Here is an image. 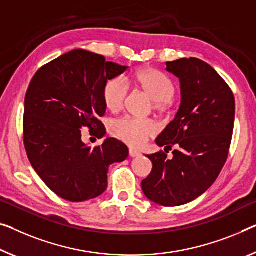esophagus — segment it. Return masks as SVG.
<instances>
[{"label":"esophagus","instance_id":"34e87169","mask_svg":"<svg viewBox=\"0 0 256 256\" xmlns=\"http://www.w3.org/2000/svg\"><path fill=\"white\" fill-rule=\"evenodd\" d=\"M140 154V153L138 151L132 150V148H130V150H129V156H130L132 158H135V156H138Z\"/></svg>","mask_w":256,"mask_h":256}]
</instances>
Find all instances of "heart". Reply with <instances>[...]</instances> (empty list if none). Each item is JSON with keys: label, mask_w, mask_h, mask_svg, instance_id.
<instances>
[{"label": "heart", "mask_w": 256, "mask_h": 256, "mask_svg": "<svg viewBox=\"0 0 256 256\" xmlns=\"http://www.w3.org/2000/svg\"><path fill=\"white\" fill-rule=\"evenodd\" d=\"M135 82L138 87L153 100L154 108L160 113L166 112L175 94L174 84L164 73L153 68L140 70L135 74ZM128 84L124 76L111 78L106 82L103 89L105 106L116 112L122 108L128 95ZM156 124L148 119L122 118L113 122L111 132L116 138L134 148H140L148 138L156 134Z\"/></svg>", "instance_id": "heart-1"}]
</instances>
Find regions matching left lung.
I'll return each instance as SVG.
<instances>
[{
    "label": "left lung",
    "instance_id": "1",
    "mask_svg": "<svg viewBox=\"0 0 256 256\" xmlns=\"http://www.w3.org/2000/svg\"><path fill=\"white\" fill-rule=\"evenodd\" d=\"M166 70L178 78L180 105L174 120L156 143L172 150L146 156L150 175L142 190L151 202L174 207L202 196L218 178L226 164L234 124V97L220 74L198 58L166 62Z\"/></svg>",
    "mask_w": 256,
    "mask_h": 256
}]
</instances>
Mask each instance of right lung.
I'll return each mask as SVG.
<instances>
[{
  "label": "right lung",
  "mask_w": 256,
  "mask_h": 256,
  "mask_svg": "<svg viewBox=\"0 0 256 256\" xmlns=\"http://www.w3.org/2000/svg\"><path fill=\"white\" fill-rule=\"evenodd\" d=\"M128 68L104 56L76 49L35 73L25 97L24 144L34 170L51 191L72 202L100 196L108 188V170L128 156V148L106 138L92 148L81 140L88 127L105 135L106 82Z\"/></svg>",
  "instance_id": "add662e5"
}]
</instances>
